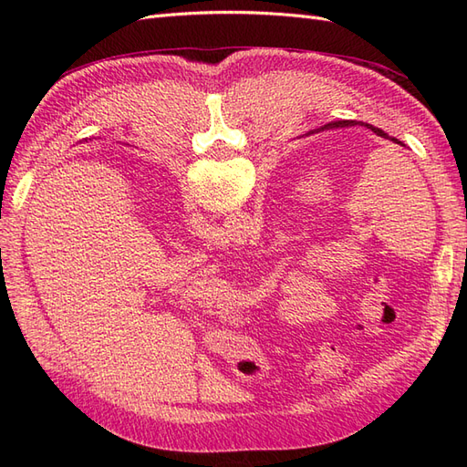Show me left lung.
Instances as JSON below:
<instances>
[{"mask_svg":"<svg viewBox=\"0 0 467 467\" xmlns=\"http://www.w3.org/2000/svg\"><path fill=\"white\" fill-rule=\"evenodd\" d=\"M348 124H355V120H343V122H335V124H327V126H325V129H331V126H348ZM366 126H368V129L374 132V134H378V136H381V138H389L384 130H379V129H376V126H372V124H366ZM391 140V142H395V144H401L400 142V140L398 138H389ZM401 146H405V144H401Z\"/></svg>","mask_w":467,"mask_h":467,"instance_id":"obj_1","label":"left lung"}]
</instances>
